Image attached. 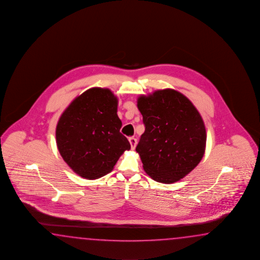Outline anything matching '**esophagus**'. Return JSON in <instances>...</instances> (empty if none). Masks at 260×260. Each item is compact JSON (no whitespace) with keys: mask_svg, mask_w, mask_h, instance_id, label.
Segmentation results:
<instances>
[{"mask_svg":"<svg viewBox=\"0 0 260 260\" xmlns=\"http://www.w3.org/2000/svg\"><path fill=\"white\" fill-rule=\"evenodd\" d=\"M128 141H129V144H131V146H132V149L134 150L135 147H136V144H137V140L132 137V138L128 139Z\"/></svg>","mask_w":260,"mask_h":260,"instance_id":"obj_1","label":"esophagus"}]
</instances>
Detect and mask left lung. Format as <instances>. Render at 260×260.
<instances>
[{
	"mask_svg": "<svg viewBox=\"0 0 260 260\" xmlns=\"http://www.w3.org/2000/svg\"><path fill=\"white\" fill-rule=\"evenodd\" d=\"M137 106L145 126L136 147L144 172L163 184L184 178L205 152L206 129L199 111L171 88L140 96Z\"/></svg>",
	"mask_w": 260,
	"mask_h": 260,
	"instance_id": "left-lung-1",
	"label": "left lung"
}]
</instances>
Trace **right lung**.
Listing matches in <instances>:
<instances>
[{
	"label": "right lung",
	"mask_w": 260,
	"mask_h": 260,
	"mask_svg": "<svg viewBox=\"0 0 260 260\" xmlns=\"http://www.w3.org/2000/svg\"><path fill=\"white\" fill-rule=\"evenodd\" d=\"M117 104L108 88L92 87L76 97L58 119L56 141L59 154L83 178L106 175L124 151L131 149L120 133Z\"/></svg>",
	"instance_id": "right-lung-1"
}]
</instances>
